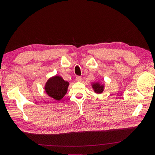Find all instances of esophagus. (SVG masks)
I'll list each match as a JSON object with an SVG mask.
<instances>
[{"instance_id":"34e87169","label":"esophagus","mask_w":155,"mask_h":155,"mask_svg":"<svg viewBox=\"0 0 155 155\" xmlns=\"http://www.w3.org/2000/svg\"><path fill=\"white\" fill-rule=\"evenodd\" d=\"M76 81H78V82H80L81 81V76H77L76 77Z\"/></svg>"}]
</instances>
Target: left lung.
<instances>
[{"mask_svg":"<svg viewBox=\"0 0 155 155\" xmlns=\"http://www.w3.org/2000/svg\"><path fill=\"white\" fill-rule=\"evenodd\" d=\"M92 88L96 93L101 94L104 91V86L103 85H100L99 83H94L92 84Z\"/></svg>","mask_w":155,"mask_h":155,"instance_id":"left-lung-1","label":"left lung"}]
</instances>
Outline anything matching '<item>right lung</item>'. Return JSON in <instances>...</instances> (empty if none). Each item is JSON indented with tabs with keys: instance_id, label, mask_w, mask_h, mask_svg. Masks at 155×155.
<instances>
[{
	"instance_id": "right-lung-1",
	"label": "right lung",
	"mask_w": 155,
	"mask_h": 155,
	"mask_svg": "<svg viewBox=\"0 0 155 155\" xmlns=\"http://www.w3.org/2000/svg\"><path fill=\"white\" fill-rule=\"evenodd\" d=\"M69 83L63 80L58 76L50 78L45 85V91L47 94L56 100H60L67 92Z\"/></svg>"
}]
</instances>
